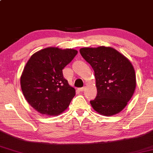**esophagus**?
I'll list each match as a JSON object with an SVG mask.
<instances>
[{"label":"esophagus","mask_w":153,"mask_h":153,"mask_svg":"<svg viewBox=\"0 0 153 153\" xmlns=\"http://www.w3.org/2000/svg\"><path fill=\"white\" fill-rule=\"evenodd\" d=\"M79 91H80V92H82L84 90H85V87H82V88H80L78 89Z\"/></svg>","instance_id":"esophagus-1"}]
</instances>
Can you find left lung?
<instances>
[{
    "mask_svg": "<svg viewBox=\"0 0 153 153\" xmlns=\"http://www.w3.org/2000/svg\"><path fill=\"white\" fill-rule=\"evenodd\" d=\"M80 54L94 71L97 96L90 103L101 115L118 114L134 94L136 75L130 61L115 49L84 47Z\"/></svg>",
    "mask_w": 153,
    "mask_h": 153,
    "instance_id": "obj_1",
    "label": "left lung"
}]
</instances>
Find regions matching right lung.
<instances>
[{
	"instance_id": "obj_1",
	"label": "right lung",
	"mask_w": 153,
	"mask_h": 153,
	"mask_svg": "<svg viewBox=\"0 0 153 153\" xmlns=\"http://www.w3.org/2000/svg\"><path fill=\"white\" fill-rule=\"evenodd\" d=\"M78 53L73 49L47 47L31 55L21 76V87L27 102L42 114L56 116L69 106L74 88L64 78L62 69Z\"/></svg>"
}]
</instances>
